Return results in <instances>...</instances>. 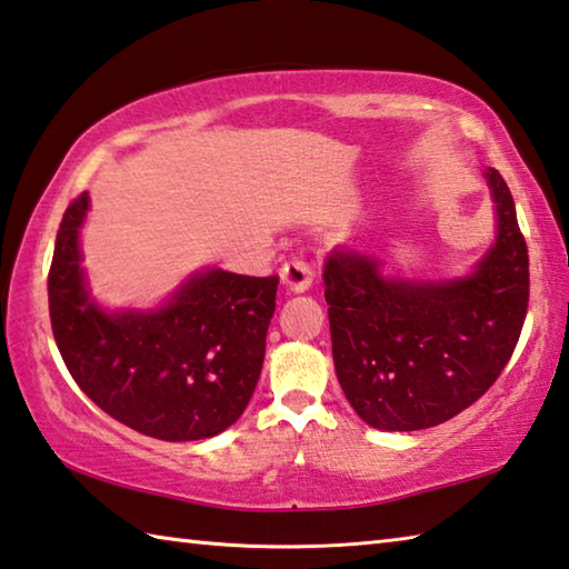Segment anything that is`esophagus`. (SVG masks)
Returning a JSON list of instances; mask_svg holds the SVG:
<instances>
[{
    "label": "esophagus",
    "instance_id": "obj_1",
    "mask_svg": "<svg viewBox=\"0 0 569 569\" xmlns=\"http://www.w3.org/2000/svg\"><path fill=\"white\" fill-rule=\"evenodd\" d=\"M281 281H283L288 291H293V293L308 291V288H311V283H313L311 266L301 261V258H291V261H286L283 268H281Z\"/></svg>",
    "mask_w": 569,
    "mask_h": 569
}]
</instances>
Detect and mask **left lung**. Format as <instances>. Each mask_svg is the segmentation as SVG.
Instances as JSON below:
<instances>
[{
	"mask_svg": "<svg viewBox=\"0 0 569 569\" xmlns=\"http://www.w3.org/2000/svg\"><path fill=\"white\" fill-rule=\"evenodd\" d=\"M485 178L497 240L467 278L417 283L377 258L333 250L323 283L333 366L346 399L373 429L417 431L457 417L505 371L522 333L529 256L505 178Z\"/></svg>",
	"mask_w": 569,
	"mask_h": 569,
	"instance_id": "left-lung-1",
	"label": "left lung"
}]
</instances>
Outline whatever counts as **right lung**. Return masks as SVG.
Returning a JSON list of instances; mask_svg holds the SVG:
<instances>
[{
  "label": "right lung",
  "mask_w": 569,
  "mask_h": 569,
  "mask_svg": "<svg viewBox=\"0 0 569 569\" xmlns=\"http://www.w3.org/2000/svg\"><path fill=\"white\" fill-rule=\"evenodd\" d=\"M88 192L67 206L47 276L50 319L67 371L124 427L162 441L216 437L236 423L261 377L278 276L210 268L156 311L108 313L80 268Z\"/></svg>",
  "instance_id": "1"
}]
</instances>
